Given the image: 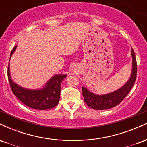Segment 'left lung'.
<instances>
[{
  "label": "left lung",
  "mask_w": 147,
  "mask_h": 147,
  "mask_svg": "<svg viewBox=\"0 0 147 147\" xmlns=\"http://www.w3.org/2000/svg\"><path fill=\"white\" fill-rule=\"evenodd\" d=\"M132 55V72L130 79L125 85L117 90L104 95H97L91 92L88 89L82 87V93L84 102L89 107L95 110H106L118 105L129 93L137 76V61L133 50H131Z\"/></svg>",
  "instance_id": "1"
}]
</instances>
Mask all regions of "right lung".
<instances>
[{
  "label": "right lung",
  "mask_w": 147,
  "mask_h": 147,
  "mask_svg": "<svg viewBox=\"0 0 147 147\" xmlns=\"http://www.w3.org/2000/svg\"><path fill=\"white\" fill-rule=\"evenodd\" d=\"M16 45L11 51L10 57L14 53ZM7 76L12 92L26 106L38 110L52 109L59 104L61 93V83L66 75H57L47 82L45 86L40 90H29L23 88L13 82L10 78L9 64L8 65Z\"/></svg>",
  "instance_id": "right-lung-1"
}]
</instances>
